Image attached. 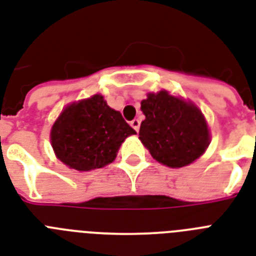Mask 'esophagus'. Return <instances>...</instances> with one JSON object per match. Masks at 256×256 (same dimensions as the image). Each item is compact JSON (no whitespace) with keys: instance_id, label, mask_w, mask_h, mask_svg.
I'll return each mask as SVG.
<instances>
[{"instance_id":"obj_1","label":"esophagus","mask_w":256,"mask_h":256,"mask_svg":"<svg viewBox=\"0 0 256 256\" xmlns=\"http://www.w3.org/2000/svg\"><path fill=\"white\" fill-rule=\"evenodd\" d=\"M130 124H132V128H134L135 132H139V128H140V121L139 120H132Z\"/></svg>"}]
</instances>
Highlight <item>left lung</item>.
<instances>
[{"label":"left lung","instance_id":"1","mask_svg":"<svg viewBox=\"0 0 256 256\" xmlns=\"http://www.w3.org/2000/svg\"><path fill=\"white\" fill-rule=\"evenodd\" d=\"M146 116L139 139L155 160L171 168L193 163L205 152L210 135L200 109L167 90L148 93L140 102Z\"/></svg>","mask_w":256,"mask_h":256}]
</instances>
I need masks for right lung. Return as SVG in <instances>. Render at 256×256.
Listing matches in <instances>:
<instances>
[{
  "instance_id": "1",
  "label": "right lung",
  "mask_w": 256,
  "mask_h": 256,
  "mask_svg": "<svg viewBox=\"0 0 256 256\" xmlns=\"http://www.w3.org/2000/svg\"><path fill=\"white\" fill-rule=\"evenodd\" d=\"M135 134L117 110L101 94L68 105L51 128L56 156L70 168L90 171L102 168L117 156L128 135Z\"/></svg>"
}]
</instances>
